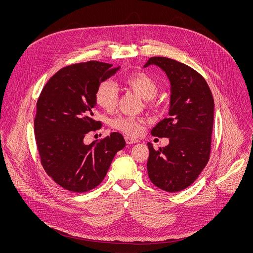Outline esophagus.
<instances>
[{
	"label": "esophagus",
	"mask_w": 253,
	"mask_h": 253,
	"mask_svg": "<svg viewBox=\"0 0 253 253\" xmlns=\"http://www.w3.org/2000/svg\"><path fill=\"white\" fill-rule=\"evenodd\" d=\"M125 141L127 144H133V143H137L139 142L138 140L134 139V138H131V137H128V136H125Z\"/></svg>",
	"instance_id": "esophagus-1"
}]
</instances>
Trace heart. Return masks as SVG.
I'll list each match as a JSON object with an SVG mask.
<instances>
[{"label":"heart","mask_w":253,"mask_h":253,"mask_svg":"<svg viewBox=\"0 0 253 253\" xmlns=\"http://www.w3.org/2000/svg\"><path fill=\"white\" fill-rule=\"evenodd\" d=\"M123 83L144 100L153 99L159 90L156 81L142 72L125 76ZM94 97L98 106L106 111H111L117 105L118 89L111 80H105L98 85ZM113 126L131 136H138L142 132V121L130 116L115 119Z\"/></svg>","instance_id":"heart-1"}]
</instances>
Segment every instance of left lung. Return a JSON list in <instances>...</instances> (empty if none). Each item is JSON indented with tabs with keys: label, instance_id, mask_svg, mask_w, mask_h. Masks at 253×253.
Instances as JSON below:
<instances>
[{
	"label": "left lung",
	"instance_id": "obj_1",
	"mask_svg": "<svg viewBox=\"0 0 253 253\" xmlns=\"http://www.w3.org/2000/svg\"><path fill=\"white\" fill-rule=\"evenodd\" d=\"M150 65L165 72L171 95L168 117L151 130L169 144L155 150L147 143L148 176L158 188L178 192L195 181L209 160L214 100L205 79L189 66L166 57H152L143 67Z\"/></svg>",
	"mask_w": 253,
	"mask_h": 253
}]
</instances>
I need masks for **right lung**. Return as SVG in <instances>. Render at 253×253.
<instances>
[{
  "label": "right lung",
  "mask_w": 253,
  "mask_h": 253,
  "mask_svg": "<svg viewBox=\"0 0 253 253\" xmlns=\"http://www.w3.org/2000/svg\"><path fill=\"white\" fill-rule=\"evenodd\" d=\"M89 61L67 66L50 78L37 102L34 130L41 163L61 187L77 193L98 186L115 154L126 145L123 136L84 143L86 134L101 127L94 120L98 85L120 69Z\"/></svg>",
  "instance_id": "obj_1"
}]
</instances>
